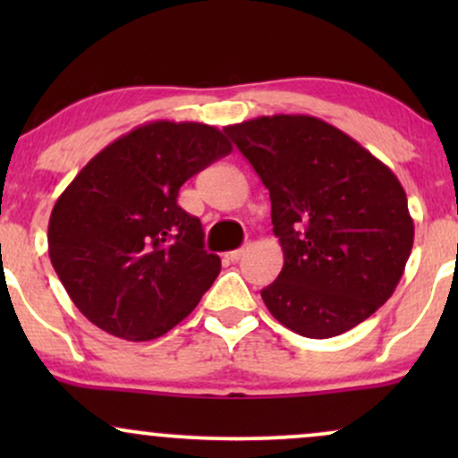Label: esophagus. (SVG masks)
<instances>
[{
	"label": "esophagus",
	"mask_w": 458,
	"mask_h": 458,
	"mask_svg": "<svg viewBox=\"0 0 458 458\" xmlns=\"http://www.w3.org/2000/svg\"><path fill=\"white\" fill-rule=\"evenodd\" d=\"M245 254V247H241V250H233V251H228V254H225V259L228 260H233V262H236L241 259V256Z\"/></svg>",
	"instance_id": "1"
}]
</instances>
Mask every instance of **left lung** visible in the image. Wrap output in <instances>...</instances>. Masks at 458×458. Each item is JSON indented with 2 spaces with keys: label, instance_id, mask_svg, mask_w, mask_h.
<instances>
[{
  "label": "left lung",
  "instance_id": "1",
  "mask_svg": "<svg viewBox=\"0 0 458 458\" xmlns=\"http://www.w3.org/2000/svg\"><path fill=\"white\" fill-rule=\"evenodd\" d=\"M269 189L284 267L262 288L284 327L334 338L375 314L413 247L407 193L386 163L314 115H260L225 127Z\"/></svg>",
  "mask_w": 458,
  "mask_h": 458
}]
</instances>
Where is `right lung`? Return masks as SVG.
I'll return each mask as SVG.
<instances>
[{"instance_id": "right-lung-1", "label": "right lung", "mask_w": 458, "mask_h": 458, "mask_svg": "<svg viewBox=\"0 0 458 458\" xmlns=\"http://www.w3.org/2000/svg\"><path fill=\"white\" fill-rule=\"evenodd\" d=\"M233 150L219 129L155 120L88 161L57 198L49 259L90 323L123 340H155L191 314L222 271L178 189Z\"/></svg>"}]
</instances>
